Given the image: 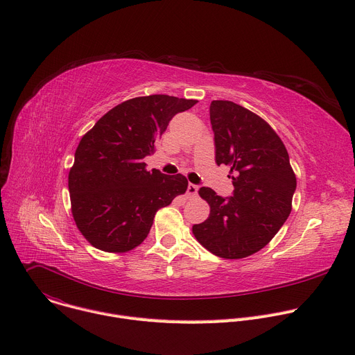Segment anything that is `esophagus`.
<instances>
[{"mask_svg":"<svg viewBox=\"0 0 355 355\" xmlns=\"http://www.w3.org/2000/svg\"><path fill=\"white\" fill-rule=\"evenodd\" d=\"M198 189H199V187L198 185H195V184H188V188H187V193H188V196L189 198H192V196H196L198 195Z\"/></svg>","mask_w":355,"mask_h":355,"instance_id":"esophagus-1","label":"esophagus"}]
</instances>
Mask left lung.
Listing matches in <instances>:
<instances>
[{
	"label": "left lung",
	"instance_id": "8db88e82",
	"mask_svg": "<svg viewBox=\"0 0 355 355\" xmlns=\"http://www.w3.org/2000/svg\"><path fill=\"white\" fill-rule=\"evenodd\" d=\"M216 164L230 167L233 195L202 187L209 218L192 226L196 240L222 259H244L266 247L292 209L296 177L288 151L259 115L232 101H212Z\"/></svg>",
	"mask_w": 355,
	"mask_h": 355
}]
</instances>
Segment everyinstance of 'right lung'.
<instances>
[{
  "instance_id": "add662e5",
  "label": "right lung",
  "mask_w": 355,
  "mask_h": 355,
  "mask_svg": "<svg viewBox=\"0 0 355 355\" xmlns=\"http://www.w3.org/2000/svg\"><path fill=\"white\" fill-rule=\"evenodd\" d=\"M198 101L170 95L133 98L101 118L78 143L69 174L71 212L96 248L125 252L148 234L156 212L187 191L184 175L146 170L144 157L178 112Z\"/></svg>"
}]
</instances>
